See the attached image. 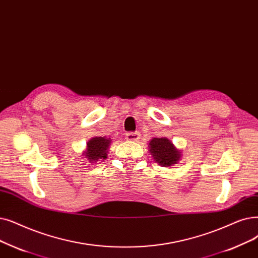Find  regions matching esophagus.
Instances as JSON below:
<instances>
[{
  "label": "esophagus",
  "mask_w": 258,
  "mask_h": 258,
  "mask_svg": "<svg viewBox=\"0 0 258 258\" xmlns=\"http://www.w3.org/2000/svg\"><path fill=\"white\" fill-rule=\"evenodd\" d=\"M126 139L132 142H136L140 139V134L139 133H127L126 134Z\"/></svg>",
  "instance_id": "esophagus-1"
}]
</instances>
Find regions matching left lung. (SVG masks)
Instances as JSON below:
<instances>
[{
  "label": "left lung",
  "mask_w": 258,
  "mask_h": 258,
  "mask_svg": "<svg viewBox=\"0 0 258 258\" xmlns=\"http://www.w3.org/2000/svg\"><path fill=\"white\" fill-rule=\"evenodd\" d=\"M150 152L155 161L163 166L176 164L181 155L167 138L152 139L150 142Z\"/></svg>",
  "instance_id": "1"
}]
</instances>
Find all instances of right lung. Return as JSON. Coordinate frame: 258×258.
Listing matches in <instances>:
<instances>
[{
    "mask_svg": "<svg viewBox=\"0 0 258 258\" xmlns=\"http://www.w3.org/2000/svg\"><path fill=\"white\" fill-rule=\"evenodd\" d=\"M110 144V139L105 137H96L91 139L87 143L86 157L89 161H98L99 159H105Z\"/></svg>",
    "mask_w": 258,
    "mask_h": 258,
    "instance_id": "add662e5",
    "label": "right lung"
}]
</instances>
